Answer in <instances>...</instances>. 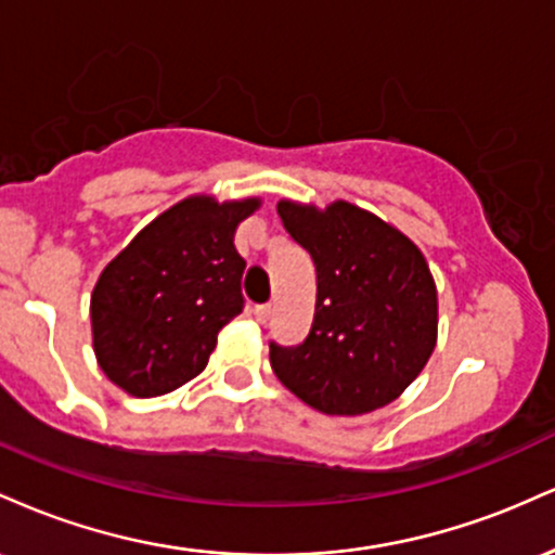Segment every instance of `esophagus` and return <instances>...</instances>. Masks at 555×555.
I'll list each match as a JSON object with an SVG mask.
<instances>
[{
	"mask_svg": "<svg viewBox=\"0 0 555 555\" xmlns=\"http://www.w3.org/2000/svg\"><path fill=\"white\" fill-rule=\"evenodd\" d=\"M253 315H256L258 323H266L271 318V305H256V308H253Z\"/></svg>",
	"mask_w": 555,
	"mask_h": 555,
	"instance_id": "obj_1",
	"label": "esophagus"
}]
</instances>
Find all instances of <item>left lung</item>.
<instances>
[{"label": "left lung", "instance_id": "left-lung-1", "mask_svg": "<svg viewBox=\"0 0 555 555\" xmlns=\"http://www.w3.org/2000/svg\"><path fill=\"white\" fill-rule=\"evenodd\" d=\"M315 263V318L297 347L271 341V367L323 415H365L391 404L436 349L438 295L420 247L352 206H276Z\"/></svg>", "mask_w": 555, "mask_h": 555}]
</instances>
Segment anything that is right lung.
I'll use <instances>...</instances> for the list:
<instances>
[{"label": "right lung", "instance_id": "1", "mask_svg": "<svg viewBox=\"0 0 555 555\" xmlns=\"http://www.w3.org/2000/svg\"><path fill=\"white\" fill-rule=\"evenodd\" d=\"M256 208L260 197H184L109 260L93 286L91 328L112 384L151 399L203 373L219 331L245 305L234 232Z\"/></svg>", "mask_w": 555, "mask_h": 555}]
</instances>
